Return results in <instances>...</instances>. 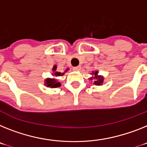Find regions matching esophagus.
Here are the masks:
<instances>
[{
	"instance_id": "obj_1",
	"label": "esophagus",
	"mask_w": 147,
	"mask_h": 147,
	"mask_svg": "<svg viewBox=\"0 0 147 147\" xmlns=\"http://www.w3.org/2000/svg\"><path fill=\"white\" fill-rule=\"evenodd\" d=\"M73 70L76 71H80V70H81V66H76V67H73Z\"/></svg>"
}]
</instances>
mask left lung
<instances>
[{
    "mask_svg": "<svg viewBox=\"0 0 147 147\" xmlns=\"http://www.w3.org/2000/svg\"><path fill=\"white\" fill-rule=\"evenodd\" d=\"M92 77L89 79L93 81V84L97 86H102L104 82V77L102 76H98V71L97 70L92 71Z\"/></svg>",
    "mask_w": 147,
    "mask_h": 147,
    "instance_id": "obj_1",
    "label": "left lung"
}]
</instances>
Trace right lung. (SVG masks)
Listing matches in <instances>:
<instances>
[{
  "mask_svg": "<svg viewBox=\"0 0 147 147\" xmlns=\"http://www.w3.org/2000/svg\"><path fill=\"white\" fill-rule=\"evenodd\" d=\"M57 66H53L52 68V76L53 78H47L45 79V86L47 87H50V88H55V87H60L61 84L58 81V79L57 78L59 76H63L66 71H67L69 69V68H67L64 72H59V71H57Z\"/></svg>",
  "mask_w": 147,
  "mask_h": 147,
  "instance_id": "add662e5",
  "label": "right lung"
}]
</instances>
